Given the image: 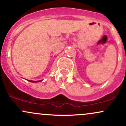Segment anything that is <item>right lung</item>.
Returning a JSON list of instances; mask_svg holds the SVG:
<instances>
[{
	"mask_svg": "<svg viewBox=\"0 0 126 126\" xmlns=\"http://www.w3.org/2000/svg\"><path fill=\"white\" fill-rule=\"evenodd\" d=\"M29 81L31 82H40V80H38V81H34V80H29Z\"/></svg>",
	"mask_w": 126,
	"mask_h": 126,
	"instance_id": "obj_1",
	"label": "right lung"
}]
</instances>
